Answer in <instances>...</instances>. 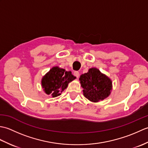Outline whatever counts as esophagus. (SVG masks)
<instances>
[{
    "label": "esophagus",
    "instance_id": "esophagus-1",
    "mask_svg": "<svg viewBox=\"0 0 148 148\" xmlns=\"http://www.w3.org/2000/svg\"><path fill=\"white\" fill-rule=\"evenodd\" d=\"M74 75L76 76L77 78H78L79 77V72L78 71H74Z\"/></svg>",
    "mask_w": 148,
    "mask_h": 148
}]
</instances>
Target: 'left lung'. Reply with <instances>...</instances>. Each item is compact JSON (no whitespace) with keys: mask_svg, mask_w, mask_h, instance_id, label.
<instances>
[{"mask_svg":"<svg viewBox=\"0 0 148 148\" xmlns=\"http://www.w3.org/2000/svg\"><path fill=\"white\" fill-rule=\"evenodd\" d=\"M79 81L83 95L91 102H97L108 97L112 90V81L98 69L91 68L81 75Z\"/></svg>","mask_w":148,"mask_h":148,"instance_id":"left-lung-1","label":"left lung"}]
</instances>
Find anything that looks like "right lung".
<instances>
[{"label":"right lung","mask_w":148,"mask_h":148,"mask_svg":"<svg viewBox=\"0 0 148 148\" xmlns=\"http://www.w3.org/2000/svg\"><path fill=\"white\" fill-rule=\"evenodd\" d=\"M76 78L71 71L53 67L42 78V87L47 95L56 97L60 95L63 91L67 88L69 83Z\"/></svg>","instance_id":"obj_1"}]
</instances>
